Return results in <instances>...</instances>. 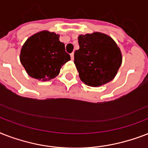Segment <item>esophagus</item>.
Here are the masks:
<instances>
[{
    "mask_svg": "<svg viewBox=\"0 0 148 148\" xmlns=\"http://www.w3.org/2000/svg\"><path fill=\"white\" fill-rule=\"evenodd\" d=\"M71 60H74V53H71Z\"/></svg>",
    "mask_w": 148,
    "mask_h": 148,
    "instance_id": "obj_1",
    "label": "esophagus"
}]
</instances>
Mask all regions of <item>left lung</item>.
Wrapping results in <instances>:
<instances>
[{
  "label": "left lung",
  "mask_w": 148,
  "mask_h": 148,
  "mask_svg": "<svg viewBox=\"0 0 148 148\" xmlns=\"http://www.w3.org/2000/svg\"><path fill=\"white\" fill-rule=\"evenodd\" d=\"M74 64L79 77L90 87H99L114 78L122 63L121 50L110 36L100 32L81 34Z\"/></svg>",
  "instance_id": "obj_1"
}]
</instances>
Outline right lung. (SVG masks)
<instances>
[{
    "label": "right lung",
    "mask_w": 148,
    "mask_h": 148,
    "mask_svg": "<svg viewBox=\"0 0 148 148\" xmlns=\"http://www.w3.org/2000/svg\"><path fill=\"white\" fill-rule=\"evenodd\" d=\"M59 37L54 32L43 31L25 41L20 60L29 76L41 81H50L58 76L61 67L71 60Z\"/></svg>",
    "instance_id": "right-lung-1"
}]
</instances>
